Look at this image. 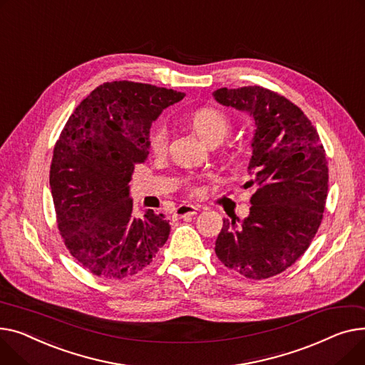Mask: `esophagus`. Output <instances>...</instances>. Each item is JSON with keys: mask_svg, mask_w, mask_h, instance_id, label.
<instances>
[{"mask_svg": "<svg viewBox=\"0 0 365 365\" xmlns=\"http://www.w3.org/2000/svg\"><path fill=\"white\" fill-rule=\"evenodd\" d=\"M197 210H199V209H197L196 206H192V205H180V206L175 209L174 217H175V218L192 217V215H196Z\"/></svg>", "mask_w": 365, "mask_h": 365, "instance_id": "34e87169", "label": "esophagus"}]
</instances>
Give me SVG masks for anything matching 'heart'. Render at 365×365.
I'll list each match as a JSON object with an SVG mask.
<instances>
[{
    "label": "heart",
    "mask_w": 365,
    "mask_h": 365,
    "mask_svg": "<svg viewBox=\"0 0 365 365\" xmlns=\"http://www.w3.org/2000/svg\"><path fill=\"white\" fill-rule=\"evenodd\" d=\"M191 123L196 133L203 141L224 140L230 130V122L227 116L215 109H200L191 116ZM150 150L155 155H162L168 147V126L163 122H158L148 135Z\"/></svg>",
    "instance_id": "obj_1"
}]
</instances>
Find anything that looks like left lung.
Wrapping results in <instances>:
<instances>
[{
	"label": "left lung",
	"instance_id": "1",
	"mask_svg": "<svg viewBox=\"0 0 365 365\" xmlns=\"http://www.w3.org/2000/svg\"><path fill=\"white\" fill-rule=\"evenodd\" d=\"M220 104L246 113L253 125L249 215L224 220L215 243L220 261L253 280L292 267L308 249L323 220L329 168L311 120L283 96L262 87L220 88Z\"/></svg>",
	"mask_w": 365,
	"mask_h": 365
}]
</instances>
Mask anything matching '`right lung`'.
<instances>
[{
	"instance_id": "right-lung-1",
	"label": "right lung",
	"mask_w": 365,
	"mask_h": 365,
	"mask_svg": "<svg viewBox=\"0 0 365 365\" xmlns=\"http://www.w3.org/2000/svg\"><path fill=\"white\" fill-rule=\"evenodd\" d=\"M184 97L150 83L106 82L64 125L50 169L57 224L71 255L94 275L133 277L166 243L169 221L153 209L134 215L130 181L148 158L152 123Z\"/></svg>"
}]
</instances>
